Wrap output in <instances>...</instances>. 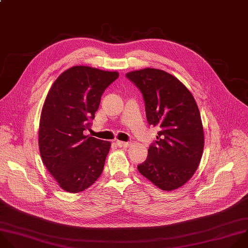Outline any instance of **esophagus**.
<instances>
[{"label":"esophagus","mask_w":248,"mask_h":248,"mask_svg":"<svg viewBox=\"0 0 248 248\" xmlns=\"http://www.w3.org/2000/svg\"><path fill=\"white\" fill-rule=\"evenodd\" d=\"M116 143L118 146L120 147H128L131 145V142L128 141H122V140H116Z\"/></svg>","instance_id":"esophagus-1"}]
</instances>
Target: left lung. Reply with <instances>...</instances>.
Masks as SVG:
<instances>
[{
    "mask_svg": "<svg viewBox=\"0 0 248 248\" xmlns=\"http://www.w3.org/2000/svg\"><path fill=\"white\" fill-rule=\"evenodd\" d=\"M140 90L150 125L160 127L139 172L162 190L183 186L201 163L204 133L195 100L175 76L160 69L143 68L126 74Z\"/></svg>",
    "mask_w": 248,
    "mask_h": 248,
    "instance_id": "8db88e82",
    "label": "left lung"
}]
</instances>
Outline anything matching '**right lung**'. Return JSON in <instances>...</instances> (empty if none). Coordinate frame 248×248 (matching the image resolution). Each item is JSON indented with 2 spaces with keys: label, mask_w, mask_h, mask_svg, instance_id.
Listing matches in <instances>:
<instances>
[{
  "label": "right lung",
  "mask_w": 248,
  "mask_h": 248,
  "mask_svg": "<svg viewBox=\"0 0 248 248\" xmlns=\"http://www.w3.org/2000/svg\"><path fill=\"white\" fill-rule=\"evenodd\" d=\"M118 76L117 71L72 66L57 78L46 96L39 124L40 155L67 192L85 190L103 173L111 142L83 132L90 129L103 93Z\"/></svg>",
  "instance_id": "add662e5"
}]
</instances>
